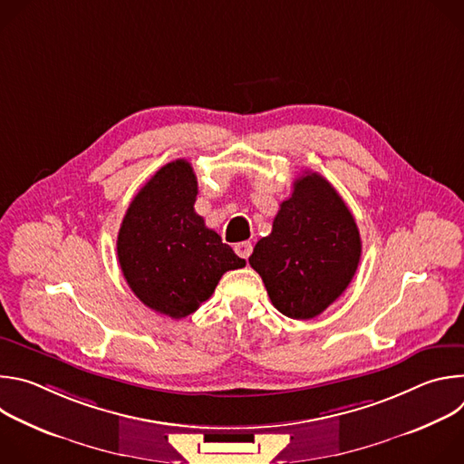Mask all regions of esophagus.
<instances>
[{"label":"esophagus","mask_w":464,"mask_h":464,"mask_svg":"<svg viewBox=\"0 0 464 464\" xmlns=\"http://www.w3.org/2000/svg\"><path fill=\"white\" fill-rule=\"evenodd\" d=\"M235 251H237L238 256L247 258V256L251 255V251H253V246H251V242H238V244L235 246Z\"/></svg>","instance_id":"esophagus-1"}]
</instances>
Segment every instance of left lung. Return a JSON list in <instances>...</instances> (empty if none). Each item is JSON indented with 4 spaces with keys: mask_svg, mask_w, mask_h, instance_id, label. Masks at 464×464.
<instances>
[{
    "mask_svg": "<svg viewBox=\"0 0 464 464\" xmlns=\"http://www.w3.org/2000/svg\"><path fill=\"white\" fill-rule=\"evenodd\" d=\"M360 256V231L342 196L317 172H304L249 264L281 314L312 319L347 290Z\"/></svg>",
    "mask_w": 464,
    "mask_h": 464,
    "instance_id": "left-lung-1",
    "label": "left lung"
}]
</instances>
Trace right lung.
Listing matches in <instances>:
<instances>
[{
    "label": "right lung",
    "instance_id": "1",
    "mask_svg": "<svg viewBox=\"0 0 464 464\" xmlns=\"http://www.w3.org/2000/svg\"><path fill=\"white\" fill-rule=\"evenodd\" d=\"M196 194L190 163H167L131 200L117 235L128 286L143 304L172 319L196 312L226 272L246 266L196 215Z\"/></svg>",
    "mask_w": 464,
    "mask_h": 464
}]
</instances>
